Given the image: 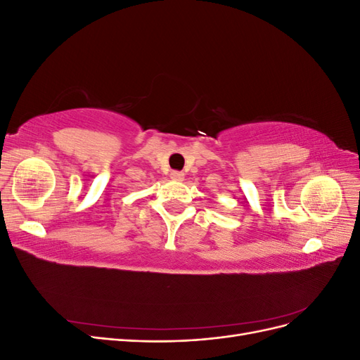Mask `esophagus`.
I'll return each mask as SVG.
<instances>
[{
    "instance_id": "34e87169",
    "label": "esophagus",
    "mask_w": 360,
    "mask_h": 360,
    "mask_svg": "<svg viewBox=\"0 0 360 360\" xmlns=\"http://www.w3.org/2000/svg\"><path fill=\"white\" fill-rule=\"evenodd\" d=\"M169 177L174 180V181H183L184 180V174L181 171H172L169 174Z\"/></svg>"
}]
</instances>
